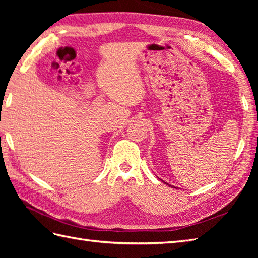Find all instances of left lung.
<instances>
[{
  "mask_svg": "<svg viewBox=\"0 0 258 258\" xmlns=\"http://www.w3.org/2000/svg\"><path fill=\"white\" fill-rule=\"evenodd\" d=\"M161 180H162V179H161ZM162 182H164V180H162ZM164 183H165V184H166V185H168V186H171V187H174V188H176V187H175V186H172L171 184H167L166 182H164Z\"/></svg>",
  "mask_w": 258,
  "mask_h": 258,
  "instance_id": "obj_1",
  "label": "left lung"
}]
</instances>
